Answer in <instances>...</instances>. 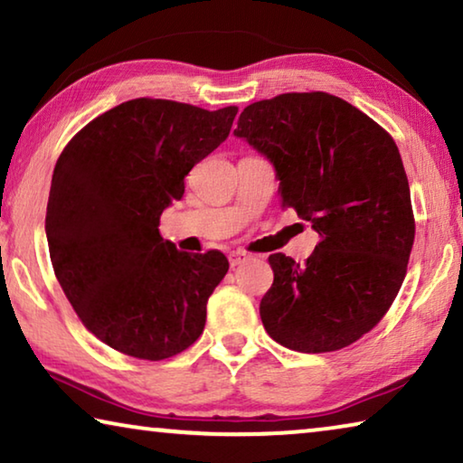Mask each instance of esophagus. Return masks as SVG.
<instances>
[{
  "mask_svg": "<svg viewBox=\"0 0 463 463\" xmlns=\"http://www.w3.org/2000/svg\"><path fill=\"white\" fill-rule=\"evenodd\" d=\"M245 261H249V255L245 253V250H232V253L229 255L231 268H239V265H242Z\"/></svg>",
  "mask_w": 463,
  "mask_h": 463,
  "instance_id": "34e87169",
  "label": "esophagus"
}]
</instances>
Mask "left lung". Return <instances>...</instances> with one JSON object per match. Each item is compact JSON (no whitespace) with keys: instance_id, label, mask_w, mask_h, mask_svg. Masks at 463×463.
Listing matches in <instances>:
<instances>
[{"instance_id":"8db88e82","label":"left lung","mask_w":463,"mask_h":463,"mask_svg":"<svg viewBox=\"0 0 463 463\" xmlns=\"http://www.w3.org/2000/svg\"><path fill=\"white\" fill-rule=\"evenodd\" d=\"M234 137L271 163L281 206L320 237L304 265L269 255L265 331L300 354L347 347L380 323L406 276L414 218L396 143L362 109L323 91L255 101Z\"/></svg>"}]
</instances>
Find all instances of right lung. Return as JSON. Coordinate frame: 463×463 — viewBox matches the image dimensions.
I'll return each mask as SVG.
<instances>
[{"mask_svg":"<svg viewBox=\"0 0 463 463\" xmlns=\"http://www.w3.org/2000/svg\"><path fill=\"white\" fill-rule=\"evenodd\" d=\"M237 112L130 99L61 153L44 221L52 269L81 323L112 349L159 362L202 335L229 261L221 250H177L159 218L182 200L195 163L224 143Z\"/></svg>","mask_w":463,"mask_h":463,"instance_id":"right-lung-1","label":"right lung"}]
</instances>
